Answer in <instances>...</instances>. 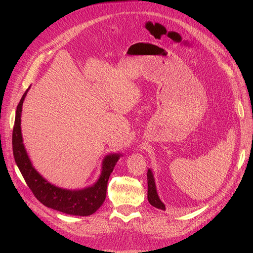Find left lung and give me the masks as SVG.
Instances as JSON below:
<instances>
[{
    "label": "left lung",
    "mask_w": 253,
    "mask_h": 253,
    "mask_svg": "<svg viewBox=\"0 0 253 253\" xmlns=\"http://www.w3.org/2000/svg\"><path fill=\"white\" fill-rule=\"evenodd\" d=\"M148 201L153 207H155V208L166 210V206L162 201H160V198L157 194L155 179L151 169L148 170Z\"/></svg>",
    "instance_id": "obj_1"
}]
</instances>
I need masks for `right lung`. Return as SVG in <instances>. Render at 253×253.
<instances>
[{
  "mask_svg": "<svg viewBox=\"0 0 253 253\" xmlns=\"http://www.w3.org/2000/svg\"><path fill=\"white\" fill-rule=\"evenodd\" d=\"M28 89L22 96L17 106L16 119L12 131V151L16 164L24 177L27 186L37 200L53 210L71 215L87 216L95 213L103 204L106 196V187L110 175L121 154H110L102 162L100 177L91 187L82 190H66L51 185L37 172L27 155L21 133V113L23 101Z\"/></svg>",
  "mask_w": 253,
  "mask_h": 253,
  "instance_id": "right-lung-1",
  "label": "right lung"
}]
</instances>
